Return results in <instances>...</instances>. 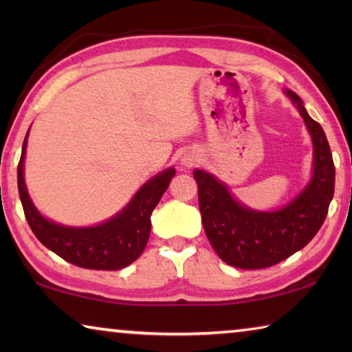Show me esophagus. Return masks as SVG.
<instances>
[{"instance_id": "1", "label": "esophagus", "mask_w": 352, "mask_h": 352, "mask_svg": "<svg viewBox=\"0 0 352 352\" xmlns=\"http://www.w3.org/2000/svg\"><path fill=\"white\" fill-rule=\"evenodd\" d=\"M182 162H183V164H186V166H190V164H192V163H194V158H192V157H184V158L182 160Z\"/></svg>"}]
</instances>
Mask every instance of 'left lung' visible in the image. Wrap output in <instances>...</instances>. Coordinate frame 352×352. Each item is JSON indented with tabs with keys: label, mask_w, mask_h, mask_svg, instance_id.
<instances>
[{
	"label": "left lung",
	"mask_w": 352,
	"mask_h": 352,
	"mask_svg": "<svg viewBox=\"0 0 352 352\" xmlns=\"http://www.w3.org/2000/svg\"><path fill=\"white\" fill-rule=\"evenodd\" d=\"M314 141V178L287 206L258 212L242 206L228 189L205 170H194L199 206L208 241L219 258L243 270L265 269L306 247L318 233L336 188V166L326 135L307 115L302 100L287 91Z\"/></svg>",
	"instance_id": "left-lung-1"
}]
</instances>
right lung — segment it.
<instances>
[{"mask_svg":"<svg viewBox=\"0 0 352 352\" xmlns=\"http://www.w3.org/2000/svg\"><path fill=\"white\" fill-rule=\"evenodd\" d=\"M29 133V132H28ZM28 135L19 163V192L23 211L35 237L69 264L91 270H119L132 264L144 252L151 234V216L166 192L174 169L153 177L118 216L90 228H71L45 219L35 210L23 177Z\"/></svg>","mask_w":352,"mask_h":352,"instance_id":"obj_1","label":"right lung"}]
</instances>
